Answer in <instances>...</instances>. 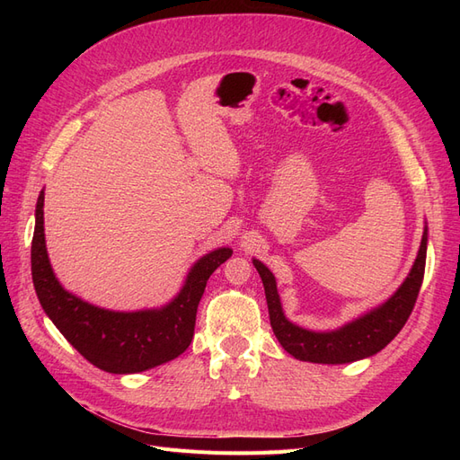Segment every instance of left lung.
<instances>
[{
	"label": "left lung",
	"instance_id": "8db88e82",
	"mask_svg": "<svg viewBox=\"0 0 460 460\" xmlns=\"http://www.w3.org/2000/svg\"><path fill=\"white\" fill-rule=\"evenodd\" d=\"M426 243H428V228L424 230L420 252L411 269L407 280L401 284L395 294L389 297L382 307L370 311L368 314L360 316L353 323L345 324L333 332H311L291 324L282 313L280 297H278L276 280L272 272L264 267L257 259L253 264L261 274L264 286V296H267L269 316L274 336L280 341L284 349L299 360H309V363L323 365H343L353 363V360L365 358L382 351L384 347L392 341L401 328L405 326L407 318L411 316L416 297L424 280L426 267Z\"/></svg>",
	"mask_w": 460,
	"mask_h": 460
}]
</instances>
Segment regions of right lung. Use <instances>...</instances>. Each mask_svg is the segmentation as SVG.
I'll list each match as a JSON object with an SVG mask.
<instances>
[{"instance_id": "obj_1", "label": "right lung", "mask_w": 460, "mask_h": 460, "mask_svg": "<svg viewBox=\"0 0 460 460\" xmlns=\"http://www.w3.org/2000/svg\"><path fill=\"white\" fill-rule=\"evenodd\" d=\"M230 257L228 247L201 257L191 267L180 294L163 309L137 313L100 309L68 294L58 282L46 252L44 191L36 203L31 262L41 309L82 357L111 374L142 372L182 355L193 338L198 305L208 276Z\"/></svg>"}]
</instances>
